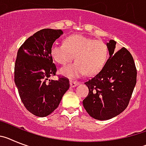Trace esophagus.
I'll list each match as a JSON object with an SVG mask.
<instances>
[{"mask_svg": "<svg viewBox=\"0 0 146 146\" xmlns=\"http://www.w3.org/2000/svg\"><path fill=\"white\" fill-rule=\"evenodd\" d=\"M79 84H80V82H77V81L71 80V81H70V87H76V86L78 85Z\"/></svg>", "mask_w": 146, "mask_h": 146, "instance_id": "esophagus-1", "label": "esophagus"}]
</instances>
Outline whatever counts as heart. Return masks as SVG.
<instances>
[{"mask_svg":"<svg viewBox=\"0 0 146 146\" xmlns=\"http://www.w3.org/2000/svg\"><path fill=\"white\" fill-rule=\"evenodd\" d=\"M108 53V46L104 41L82 35L68 36L64 44L54 43L50 48V55L61 65L70 62L75 56L74 63L60 70L69 78H78L86 73L92 76L100 72L106 64Z\"/></svg>","mask_w":146,"mask_h":146,"instance_id":"1","label":"heart"}]
</instances>
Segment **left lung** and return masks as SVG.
<instances>
[{
    "label": "left lung",
    "instance_id": "8db88e82",
    "mask_svg": "<svg viewBox=\"0 0 146 146\" xmlns=\"http://www.w3.org/2000/svg\"><path fill=\"white\" fill-rule=\"evenodd\" d=\"M110 57L104 67L86 82L89 93L83 106L96 120H109L126 110L137 82V68L130 52L117 50L116 42H107Z\"/></svg>",
    "mask_w": 146,
    "mask_h": 146
}]
</instances>
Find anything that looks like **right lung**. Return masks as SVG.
Segmentation results:
<instances>
[{"label":"right lung","mask_w":146,"mask_h":146,"mask_svg":"<svg viewBox=\"0 0 146 146\" xmlns=\"http://www.w3.org/2000/svg\"><path fill=\"white\" fill-rule=\"evenodd\" d=\"M62 35L60 29H44L20 47L15 64V82L24 106L37 117H46L57 108L70 87L69 79L50 80L57 71L50 48Z\"/></svg>","instance_id":"right-lung-1"}]
</instances>
